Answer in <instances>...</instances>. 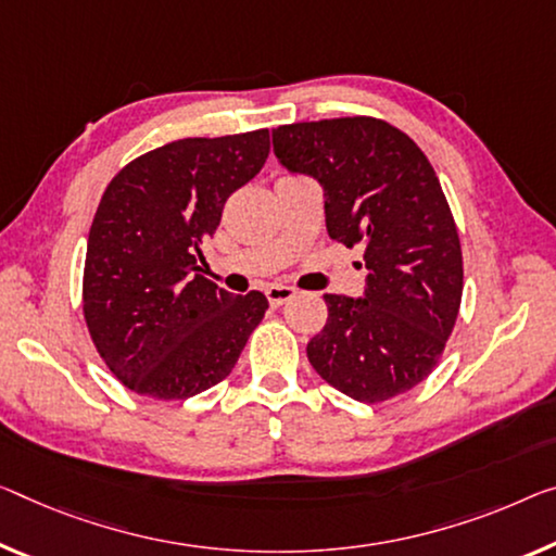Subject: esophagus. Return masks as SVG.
I'll use <instances>...</instances> for the list:
<instances>
[{"label": "esophagus", "instance_id": "34e87169", "mask_svg": "<svg viewBox=\"0 0 556 556\" xmlns=\"http://www.w3.org/2000/svg\"><path fill=\"white\" fill-rule=\"evenodd\" d=\"M266 295H268V303L273 305V307H278V305H283V303H288L290 298L295 295V288H290V286H268L266 288Z\"/></svg>", "mask_w": 556, "mask_h": 556}]
</instances>
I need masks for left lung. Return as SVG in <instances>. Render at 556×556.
<instances>
[{"mask_svg": "<svg viewBox=\"0 0 556 556\" xmlns=\"http://www.w3.org/2000/svg\"><path fill=\"white\" fill-rule=\"evenodd\" d=\"M273 153L320 184L332 241L365 249L363 295H323L328 323L307 361L357 403L415 388L438 365L463 301L459 236L430 161L370 116L278 126Z\"/></svg>", "mask_w": 556, "mask_h": 556, "instance_id": "left-lung-1", "label": "left lung"}]
</instances>
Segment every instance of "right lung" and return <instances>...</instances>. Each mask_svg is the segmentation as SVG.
Segmentation results:
<instances>
[{"label": "right lung", "instance_id": "add662e5", "mask_svg": "<svg viewBox=\"0 0 556 556\" xmlns=\"http://www.w3.org/2000/svg\"><path fill=\"white\" fill-rule=\"evenodd\" d=\"M268 129L181 139L111 178L84 263V318L109 370L156 400H186L226 378L268 311L199 276L228 195L268 159Z\"/></svg>", "mask_w": 556, "mask_h": 556}]
</instances>
